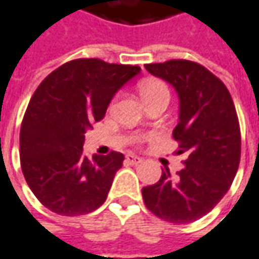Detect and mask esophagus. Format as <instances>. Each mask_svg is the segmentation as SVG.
Instances as JSON below:
<instances>
[{
  "label": "esophagus",
  "mask_w": 259,
  "mask_h": 259,
  "mask_svg": "<svg viewBox=\"0 0 259 259\" xmlns=\"http://www.w3.org/2000/svg\"><path fill=\"white\" fill-rule=\"evenodd\" d=\"M125 162L130 163V164H138V163L143 162V159H141V157H138V156H134V154H126Z\"/></svg>",
  "instance_id": "34e87169"
}]
</instances>
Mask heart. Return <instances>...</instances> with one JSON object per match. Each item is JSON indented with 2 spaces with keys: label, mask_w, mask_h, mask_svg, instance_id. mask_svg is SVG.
Returning a JSON list of instances; mask_svg holds the SVG:
<instances>
[{
  "label": "heart",
  "mask_w": 259,
  "mask_h": 259,
  "mask_svg": "<svg viewBox=\"0 0 259 259\" xmlns=\"http://www.w3.org/2000/svg\"><path fill=\"white\" fill-rule=\"evenodd\" d=\"M140 95L146 103H149L151 100H156V99H162V97L170 99V92H169L167 85L163 81H159V80L144 81L140 85Z\"/></svg>",
  "instance_id": "heart-1"
}]
</instances>
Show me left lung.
<instances>
[{"label": "left lung", "instance_id": "obj_1", "mask_svg": "<svg viewBox=\"0 0 259 259\" xmlns=\"http://www.w3.org/2000/svg\"><path fill=\"white\" fill-rule=\"evenodd\" d=\"M146 70L172 85L179 99L174 138L178 154L187 153L184 169L143 188L153 214L175 225H187L210 213L232 185L240 160V131L232 96L202 65L172 59L147 64Z\"/></svg>", "mask_w": 259, "mask_h": 259}]
</instances>
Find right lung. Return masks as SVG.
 I'll return each instance as SVG.
<instances>
[{"mask_svg": "<svg viewBox=\"0 0 259 259\" xmlns=\"http://www.w3.org/2000/svg\"><path fill=\"white\" fill-rule=\"evenodd\" d=\"M140 72L137 65L74 59L36 89L20 130V162L27 185L51 211L80 215L106 201L123 154L87 157L84 134L105 118L118 90Z\"/></svg>", "mask_w": 259, "mask_h": 259, "instance_id": "add662e5", "label": "right lung"}]
</instances>
